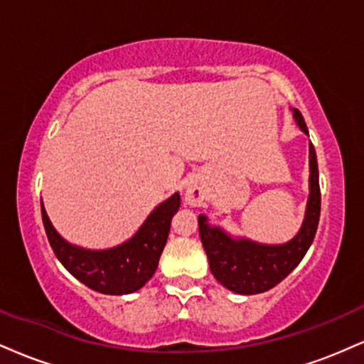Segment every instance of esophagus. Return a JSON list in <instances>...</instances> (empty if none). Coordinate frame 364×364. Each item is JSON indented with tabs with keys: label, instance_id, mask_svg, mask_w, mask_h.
I'll use <instances>...</instances> for the list:
<instances>
[{
	"label": "esophagus",
	"instance_id": "obj_1",
	"mask_svg": "<svg viewBox=\"0 0 364 364\" xmlns=\"http://www.w3.org/2000/svg\"><path fill=\"white\" fill-rule=\"evenodd\" d=\"M205 200V191L198 183H190L185 191V202L188 205H202Z\"/></svg>",
	"mask_w": 364,
	"mask_h": 364
}]
</instances>
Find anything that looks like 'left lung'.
<instances>
[{
  "label": "left lung",
  "mask_w": 364,
  "mask_h": 364,
  "mask_svg": "<svg viewBox=\"0 0 364 364\" xmlns=\"http://www.w3.org/2000/svg\"><path fill=\"white\" fill-rule=\"evenodd\" d=\"M294 111V119L308 135L301 112ZM318 164L313 144H310V196L306 214L299 232L284 245H262L240 237L235 240L220 228H212L205 215H198L200 240L205 250L214 277L237 294H258L277 286L303 260L313 243L320 220Z\"/></svg>",
  "instance_id": "obj_1"
}]
</instances>
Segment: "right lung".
<instances>
[{
  "instance_id": "1",
  "label": "right lung",
  "mask_w": 364,
  "mask_h": 364,
  "mask_svg": "<svg viewBox=\"0 0 364 364\" xmlns=\"http://www.w3.org/2000/svg\"><path fill=\"white\" fill-rule=\"evenodd\" d=\"M179 203V193L169 196L154 208L132 240L109 250H85L70 245L53 228L43 200L41 212L49 245L63 267L90 289L119 296L139 291L156 272L169 236L171 219Z\"/></svg>"
}]
</instances>
